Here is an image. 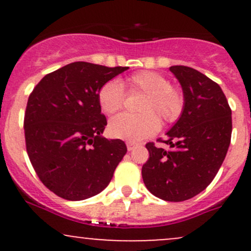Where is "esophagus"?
Listing matches in <instances>:
<instances>
[{"mask_svg":"<svg viewBox=\"0 0 251 251\" xmlns=\"http://www.w3.org/2000/svg\"><path fill=\"white\" fill-rule=\"evenodd\" d=\"M126 146H127L128 151H132V150H133L135 146H137V144L133 143V142H127V143H126Z\"/></svg>","mask_w":251,"mask_h":251,"instance_id":"34e87169","label":"esophagus"}]
</instances>
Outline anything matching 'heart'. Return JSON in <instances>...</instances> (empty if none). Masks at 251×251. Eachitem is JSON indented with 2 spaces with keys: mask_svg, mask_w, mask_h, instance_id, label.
Listing matches in <instances>:
<instances>
[{
  "mask_svg": "<svg viewBox=\"0 0 251 251\" xmlns=\"http://www.w3.org/2000/svg\"><path fill=\"white\" fill-rule=\"evenodd\" d=\"M143 93L138 105L140 114H119L109 122L113 137L128 142H139L151 137L159 129V117L163 122L178 119L184 107V97L169 80L152 71H140L124 80L123 83L109 80L98 91V102L103 113L114 114L123 107L125 93Z\"/></svg>",
  "mask_w": 251,
  "mask_h": 251,
  "instance_id": "obj_1",
  "label": "heart"
}]
</instances>
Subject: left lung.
Wrapping results in <instances>:
<instances>
[{"mask_svg": "<svg viewBox=\"0 0 251 251\" xmlns=\"http://www.w3.org/2000/svg\"><path fill=\"white\" fill-rule=\"evenodd\" d=\"M170 71L179 80L184 109L168 132L170 146L146 144L150 157L143 165L145 186L155 197L183 201L208 188L226 158L231 140V108L218 83L186 66Z\"/></svg>", "mask_w": 251, "mask_h": 251, "instance_id": "1", "label": "left lung"}]
</instances>
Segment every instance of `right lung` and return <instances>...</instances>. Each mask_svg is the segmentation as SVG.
Listing matches in <instances>:
<instances>
[{"label":"right lung","instance_id":"1","mask_svg":"<svg viewBox=\"0 0 251 251\" xmlns=\"http://www.w3.org/2000/svg\"><path fill=\"white\" fill-rule=\"evenodd\" d=\"M128 67L72 62L43 76L28 98L25 149L43 185L68 201L93 197L108 185L127 148L106 139L98 91Z\"/></svg>","mask_w":251,"mask_h":251}]
</instances>
